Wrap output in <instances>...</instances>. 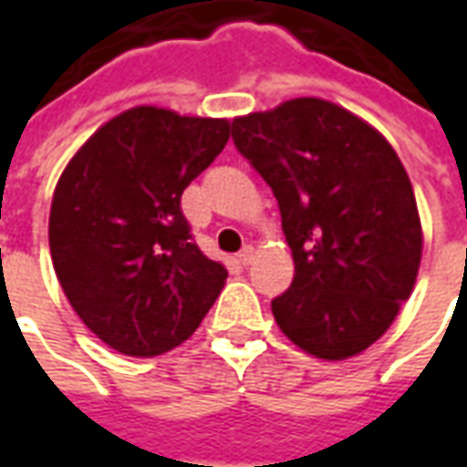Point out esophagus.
Returning <instances> with one entry per match:
<instances>
[{"instance_id":"obj_1","label":"esophagus","mask_w":467,"mask_h":467,"mask_svg":"<svg viewBox=\"0 0 467 467\" xmlns=\"http://www.w3.org/2000/svg\"><path fill=\"white\" fill-rule=\"evenodd\" d=\"M253 254H254L253 244H244L243 250L237 253V260H240V265H250V260H253Z\"/></svg>"}]
</instances>
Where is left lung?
Masks as SVG:
<instances>
[{
    "label": "left lung",
    "instance_id": "obj_1",
    "mask_svg": "<svg viewBox=\"0 0 467 467\" xmlns=\"http://www.w3.org/2000/svg\"><path fill=\"white\" fill-rule=\"evenodd\" d=\"M237 152L283 214L293 285L273 300L305 352L345 360L370 348L410 297L422 233L410 177L388 140L317 97L233 119Z\"/></svg>",
    "mask_w": 467,
    "mask_h": 467
}]
</instances>
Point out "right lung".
I'll return each instance as SVG.
<instances>
[{
    "label": "right lung",
    "mask_w": 467,
    "mask_h": 467,
    "mask_svg": "<svg viewBox=\"0 0 467 467\" xmlns=\"http://www.w3.org/2000/svg\"><path fill=\"white\" fill-rule=\"evenodd\" d=\"M227 140V119L134 107L102 124L59 177L55 273L82 323L117 352L177 348L224 287L227 270L197 247L180 200Z\"/></svg>",
    "instance_id": "right-lung-1"
}]
</instances>
